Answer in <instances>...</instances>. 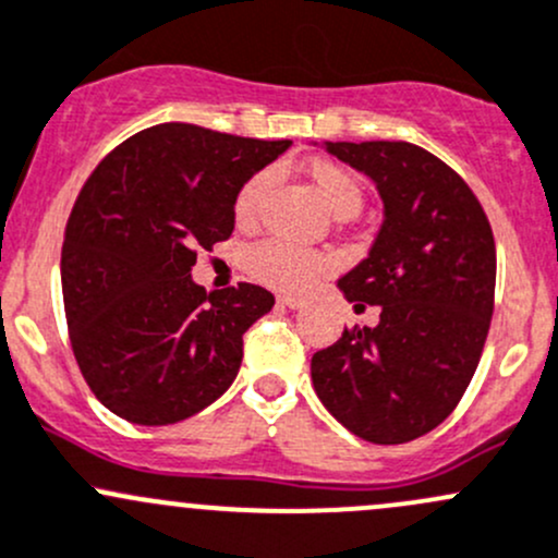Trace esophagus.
<instances>
[{
  "label": "esophagus",
  "mask_w": 558,
  "mask_h": 558,
  "mask_svg": "<svg viewBox=\"0 0 558 558\" xmlns=\"http://www.w3.org/2000/svg\"><path fill=\"white\" fill-rule=\"evenodd\" d=\"M278 302H280V304H286V307H291V310H302L304 304H307V299H302V296H291V294H283V296H278Z\"/></svg>",
  "instance_id": "obj_1"
}]
</instances>
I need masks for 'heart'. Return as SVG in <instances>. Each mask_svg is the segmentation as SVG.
<instances>
[{
  "instance_id": "1",
  "label": "heart",
  "mask_w": 558,
  "mask_h": 558,
  "mask_svg": "<svg viewBox=\"0 0 558 558\" xmlns=\"http://www.w3.org/2000/svg\"><path fill=\"white\" fill-rule=\"evenodd\" d=\"M269 181H272L269 171L251 175L245 181L243 190L238 192V201H234V216L240 221L254 219ZM310 181H313L315 195L320 197V203L331 214H342V210H355L357 214V208H361V186L344 168L333 166V162H315V166H310ZM326 264V256L289 243V240H264V243L248 251L251 275L262 283L272 286V289H304L310 280L324 272Z\"/></svg>"
}]
</instances>
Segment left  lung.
Returning a JSON list of instances; mask_svg holds the SVG:
<instances>
[{"instance_id":"1","label":"left lung","mask_w":558,"mask_h":558,"mask_svg":"<svg viewBox=\"0 0 558 558\" xmlns=\"http://www.w3.org/2000/svg\"><path fill=\"white\" fill-rule=\"evenodd\" d=\"M374 181L383 225L366 259L337 280L374 328H344L310 363L331 417L372 444H407L454 412L484 350L495 304V238L447 162L409 141H324Z\"/></svg>"}]
</instances>
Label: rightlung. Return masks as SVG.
<instances>
[{
  "label": "right lung",
  "mask_w": 558,
  "mask_h": 558,
  "mask_svg": "<svg viewBox=\"0 0 558 558\" xmlns=\"http://www.w3.org/2000/svg\"><path fill=\"white\" fill-rule=\"evenodd\" d=\"M289 146L162 122L85 181L63 238V307L82 377L117 417L173 425L234 383L243 333L275 296L254 283L208 294L192 267L232 234L245 181Z\"/></svg>",
  "instance_id": "obj_1"
}]
</instances>
